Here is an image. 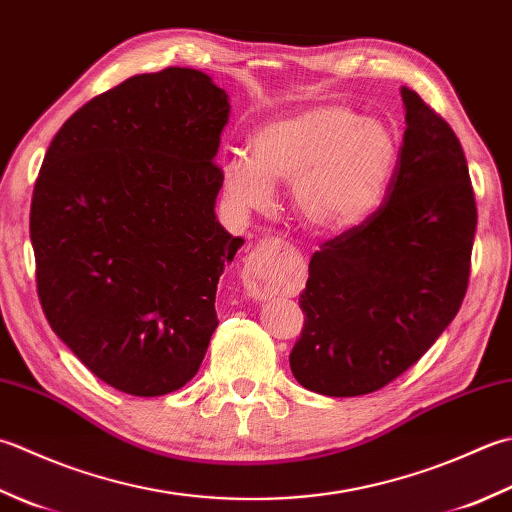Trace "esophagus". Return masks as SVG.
<instances>
[{"label":"esophagus","instance_id":"obj_1","mask_svg":"<svg viewBox=\"0 0 512 512\" xmlns=\"http://www.w3.org/2000/svg\"><path fill=\"white\" fill-rule=\"evenodd\" d=\"M282 259L284 242L279 239H262L250 255L242 270L246 295L255 299H268L282 290Z\"/></svg>","mask_w":512,"mask_h":512}]
</instances>
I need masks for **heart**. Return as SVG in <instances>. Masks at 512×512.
Here are the masks:
<instances>
[{"label": "heart", "instance_id": "b5f03b06", "mask_svg": "<svg viewBox=\"0 0 512 512\" xmlns=\"http://www.w3.org/2000/svg\"><path fill=\"white\" fill-rule=\"evenodd\" d=\"M253 159L224 162V190L242 208L273 199V182H293V208L317 233H346L382 204L397 164V139L388 124L355 108L322 104L259 128Z\"/></svg>", "mask_w": 512, "mask_h": 512}]
</instances>
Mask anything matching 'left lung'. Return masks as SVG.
<instances>
[{"label":"left lung","instance_id":"1","mask_svg":"<svg viewBox=\"0 0 512 512\" xmlns=\"http://www.w3.org/2000/svg\"><path fill=\"white\" fill-rule=\"evenodd\" d=\"M404 144L384 204L310 257L304 328L290 353L299 384L328 397L384 388L413 366L464 302L477 206L462 144L402 88Z\"/></svg>","mask_w":512,"mask_h":512}]
</instances>
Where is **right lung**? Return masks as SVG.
<instances>
[{"label":"right lung","instance_id":"1","mask_svg":"<svg viewBox=\"0 0 512 512\" xmlns=\"http://www.w3.org/2000/svg\"><path fill=\"white\" fill-rule=\"evenodd\" d=\"M226 90L202 70L135 75L66 119L30 204L37 295L55 335L135 397L197 375L242 237L217 222Z\"/></svg>","mask_w":512,"mask_h":512}]
</instances>
